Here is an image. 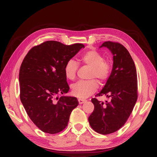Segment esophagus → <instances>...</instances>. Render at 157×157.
<instances>
[{
  "label": "esophagus",
  "instance_id": "esophagus-1",
  "mask_svg": "<svg viewBox=\"0 0 157 157\" xmlns=\"http://www.w3.org/2000/svg\"><path fill=\"white\" fill-rule=\"evenodd\" d=\"M78 103L79 104H82L84 103L85 101H86V100L85 99H78Z\"/></svg>",
  "mask_w": 157,
  "mask_h": 157
}]
</instances>
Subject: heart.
Segmentation results:
<instances>
[{"mask_svg": "<svg viewBox=\"0 0 157 157\" xmlns=\"http://www.w3.org/2000/svg\"><path fill=\"white\" fill-rule=\"evenodd\" d=\"M81 62L92 70L90 74V78H97L99 82H104L109 78L112 71V64L108 59H104L103 55L100 52L94 49L85 52L80 57ZM78 69V64L75 60L69 59L65 63L64 72L65 77L69 80L76 77ZM99 84L96 80L80 81L73 84L72 93L78 98L85 99L96 91Z\"/></svg>", "mask_w": 157, "mask_h": 157, "instance_id": "1", "label": "heart"}]
</instances>
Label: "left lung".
I'll use <instances>...</instances> for the list:
<instances>
[{
	"mask_svg": "<svg viewBox=\"0 0 157 157\" xmlns=\"http://www.w3.org/2000/svg\"><path fill=\"white\" fill-rule=\"evenodd\" d=\"M101 47L111 52L113 65L105 86L96 96H106L110 101L104 103L92 98L94 110L88 121L94 131L107 135L119 130L129 118L137 99V78L134 61L124 46L106 41Z\"/></svg>",
	"mask_w": 157,
	"mask_h": 157,
	"instance_id": "1",
	"label": "left lung"
}]
</instances>
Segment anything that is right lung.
I'll return each instance as SVG.
<instances>
[{
  "label": "right lung",
  "instance_id": "add662e5",
  "mask_svg": "<svg viewBox=\"0 0 157 157\" xmlns=\"http://www.w3.org/2000/svg\"><path fill=\"white\" fill-rule=\"evenodd\" d=\"M82 48V44L46 41L33 47L23 59L19 74L20 99L30 119L42 132L54 134L63 130L78 105L77 98L58 96L69 90L65 63Z\"/></svg>",
  "mask_w": 157,
  "mask_h": 157
}]
</instances>
